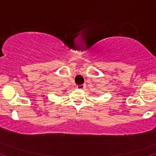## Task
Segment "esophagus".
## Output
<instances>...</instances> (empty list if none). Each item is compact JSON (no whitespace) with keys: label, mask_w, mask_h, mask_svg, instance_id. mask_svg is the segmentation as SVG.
Wrapping results in <instances>:
<instances>
[{"label":"esophagus","mask_w":156,"mask_h":156,"mask_svg":"<svg viewBox=\"0 0 156 156\" xmlns=\"http://www.w3.org/2000/svg\"><path fill=\"white\" fill-rule=\"evenodd\" d=\"M76 88L79 90H82L83 88H84V84H82V85H77L76 86Z\"/></svg>","instance_id":"34e87169"}]
</instances>
